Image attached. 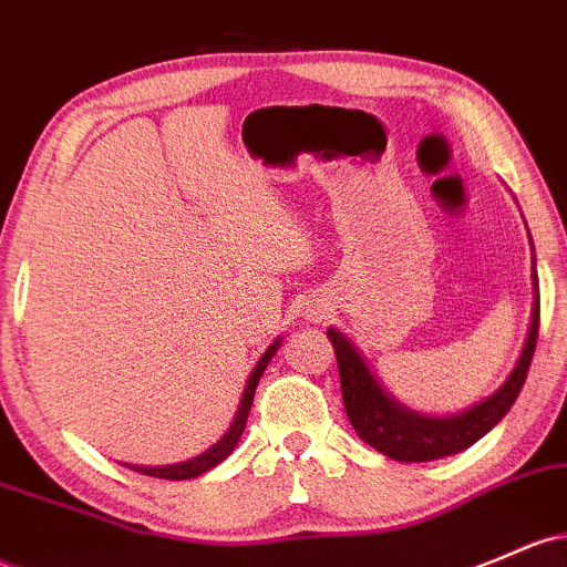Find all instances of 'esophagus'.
<instances>
[{
	"instance_id": "obj_1",
	"label": "esophagus",
	"mask_w": 567,
	"mask_h": 567,
	"mask_svg": "<svg viewBox=\"0 0 567 567\" xmlns=\"http://www.w3.org/2000/svg\"><path fill=\"white\" fill-rule=\"evenodd\" d=\"M312 315H317V312H312ZM312 315H307V317H312Z\"/></svg>"
}]
</instances>
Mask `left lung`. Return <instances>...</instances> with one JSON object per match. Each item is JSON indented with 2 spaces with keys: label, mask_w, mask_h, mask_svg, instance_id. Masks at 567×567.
I'll return each instance as SVG.
<instances>
[{
  "label": "left lung",
  "mask_w": 567,
  "mask_h": 567,
  "mask_svg": "<svg viewBox=\"0 0 567 567\" xmlns=\"http://www.w3.org/2000/svg\"><path fill=\"white\" fill-rule=\"evenodd\" d=\"M538 274L536 255H533L530 326H527L525 344H522V352L516 358L512 374L506 377V382L493 395L474 403L465 412L446 416L420 414L414 409L403 406L401 401H395L382 388L374 371L369 369L363 352L344 333L336 331V328H328V339L333 341L336 360H339L341 398H344V409L354 433L365 444L374 446L377 452L401 460V463H427V460H441L468 450L471 444H476L482 435H487L508 414L516 395H519L522 384H525L538 339Z\"/></svg>",
  "instance_id": "left-lung-1"
}]
</instances>
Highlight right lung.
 I'll use <instances>...</instances> for the list:
<instances>
[{
    "instance_id": "add662e5",
    "label": "right lung",
    "mask_w": 567,
    "mask_h": 567,
    "mask_svg": "<svg viewBox=\"0 0 567 567\" xmlns=\"http://www.w3.org/2000/svg\"><path fill=\"white\" fill-rule=\"evenodd\" d=\"M279 344H282V336H279V339H274V344H269V350L260 354V360H258V363H255L250 379H247L245 393H241V398H239V406H236V414H234L231 425H228V431L223 433L220 439H217L215 444L209 446V450H204L202 455H196V457H190V460H183V463H174V465H128V468L136 471V474H145V476L169 478V482H183V478H196V476L207 474V471H213L215 465H220L223 460H226L236 450V444H239L241 433H245L247 414H250L255 388H258L260 377H264L266 365H269V360L274 358V352L279 350Z\"/></svg>"
}]
</instances>
